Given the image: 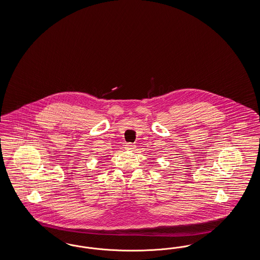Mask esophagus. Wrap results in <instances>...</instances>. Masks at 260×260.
Returning a JSON list of instances; mask_svg holds the SVG:
<instances>
[{
    "instance_id": "34e87169",
    "label": "esophagus",
    "mask_w": 260,
    "mask_h": 260,
    "mask_svg": "<svg viewBox=\"0 0 260 260\" xmlns=\"http://www.w3.org/2000/svg\"><path fill=\"white\" fill-rule=\"evenodd\" d=\"M125 149L127 150H134V149H135V145H134L133 143H126Z\"/></svg>"
}]
</instances>
